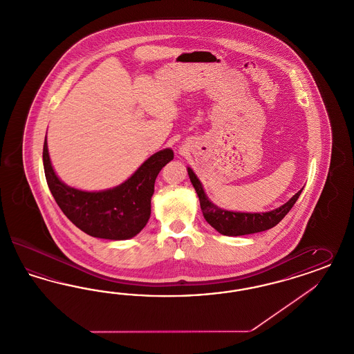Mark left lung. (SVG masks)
I'll return each mask as SVG.
<instances>
[{"mask_svg":"<svg viewBox=\"0 0 354 354\" xmlns=\"http://www.w3.org/2000/svg\"><path fill=\"white\" fill-rule=\"evenodd\" d=\"M189 178L196 189V196L199 198L201 209L206 222L212 228H215L219 234L224 236H243L262 232L269 228H273L281 222L288 214L294 203L301 196V189L295 196H291L288 202L277 209L266 212H240V211H230L221 209L215 203H212L206 196L203 185L196 177V173L190 167H187Z\"/></svg>","mask_w":354,"mask_h":354,"instance_id":"obj_1","label":"left lung"}]
</instances>
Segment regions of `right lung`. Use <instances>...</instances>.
Segmentation results:
<instances>
[{"mask_svg":"<svg viewBox=\"0 0 354 354\" xmlns=\"http://www.w3.org/2000/svg\"><path fill=\"white\" fill-rule=\"evenodd\" d=\"M171 148L153 153L118 186L86 192L68 186L55 173L47 136L43 167L48 187L66 218L85 234L107 240H127L138 235L151 216V198L158 173L173 160Z\"/></svg>","mask_w":354,"mask_h":354,"instance_id":"add662e5","label":"right lung"}]
</instances>
